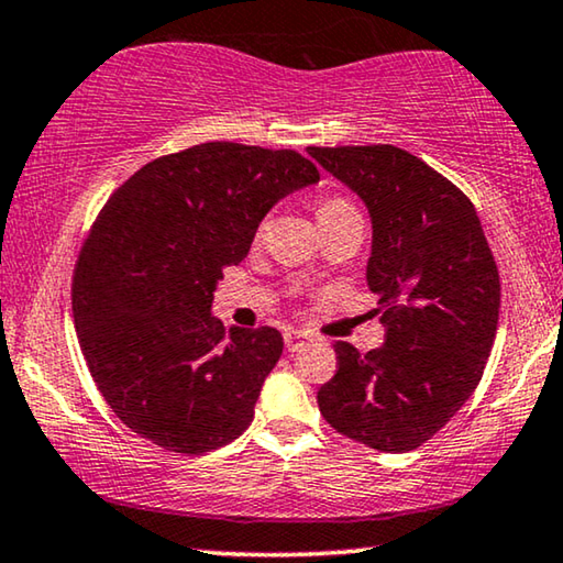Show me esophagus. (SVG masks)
Masks as SVG:
<instances>
[{"label":"esophagus","instance_id":"1","mask_svg":"<svg viewBox=\"0 0 563 563\" xmlns=\"http://www.w3.org/2000/svg\"><path fill=\"white\" fill-rule=\"evenodd\" d=\"M283 339H285V349L288 351H298V349H303L308 341H313L306 331H298V329H288L283 333Z\"/></svg>","mask_w":563,"mask_h":563}]
</instances>
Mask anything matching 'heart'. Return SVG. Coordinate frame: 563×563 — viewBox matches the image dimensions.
Returning <instances> with one entry per match:
<instances>
[{
  "instance_id": "heart-1",
  "label": "heart",
  "mask_w": 563,
  "mask_h": 563,
  "mask_svg": "<svg viewBox=\"0 0 563 563\" xmlns=\"http://www.w3.org/2000/svg\"><path fill=\"white\" fill-rule=\"evenodd\" d=\"M316 217H318V224H321V230H323V228H331V224H339L346 220H362V212H358V207L349 197L329 195V197H321L316 201ZM265 228H267V222L260 224L257 234H263Z\"/></svg>"
}]
</instances>
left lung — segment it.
<instances>
[{"instance_id": "left-lung-1", "label": "left lung", "mask_w": 563, "mask_h": 563, "mask_svg": "<svg viewBox=\"0 0 563 563\" xmlns=\"http://www.w3.org/2000/svg\"><path fill=\"white\" fill-rule=\"evenodd\" d=\"M366 201L374 224L366 280L379 296L384 346L335 341L318 409L335 432L379 452L438 434L481 382L498 329L500 275L473 201L391 144L308 146Z\"/></svg>"}]
</instances>
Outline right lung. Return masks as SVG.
Listing matches in <instances>:
<instances>
[{
    "mask_svg": "<svg viewBox=\"0 0 563 563\" xmlns=\"http://www.w3.org/2000/svg\"><path fill=\"white\" fill-rule=\"evenodd\" d=\"M321 179L292 148L212 141L158 156L100 209L73 273V316L98 391L131 432L179 455L238 440L283 354L271 325L209 313L275 201Z\"/></svg>",
    "mask_w": 563,
    "mask_h": 563,
    "instance_id": "obj_1",
    "label": "right lung"
}]
</instances>
